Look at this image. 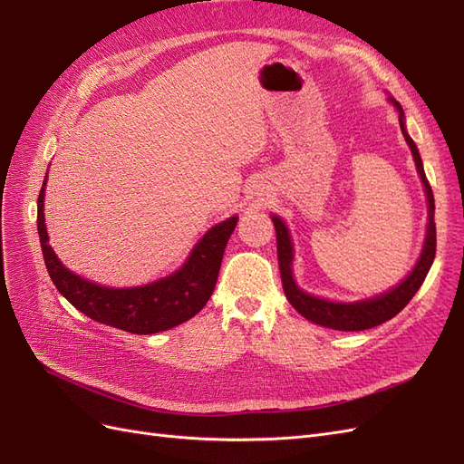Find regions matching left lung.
<instances>
[{"mask_svg":"<svg viewBox=\"0 0 464 464\" xmlns=\"http://www.w3.org/2000/svg\"><path fill=\"white\" fill-rule=\"evenodd\" d=\"M391 102L397 106L399 110V123L402 135L409 143L412 157L416 162V170L422 178V184L428 195V205H430V215H428V232H426V244L422 249V256H420L414 271L406 276L402 283L389 290L387 294H382L373 300H366V302H358V304H334L329 300H321L315 296H310L304 290H300L294 283L292 278V242H290V234L285 227V222L273 217L275 222V230H276V251H278V266H280V278H283V288L288 302L294 305V310L298 314H302L305 319H310L321 327H329V329H336V331H363V329H372L375 325H382V323L389 321L395 317L402 307L412 300L414 294L418 292V288L422 286L424 278L430 271V266L433 263L435 257V222H433V210H435V203H433V191L430 181L426 178L424 166H422V159H420V152L414 145V141L411 139V135L406 133L404 130V114H402V106L391 98Z\"/></svg>","mask_w":464,"mask_h":464,"instance_id":"8db88e82","label":"left lung"}]
</instances>
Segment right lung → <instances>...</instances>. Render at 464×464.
Listing matches in <instances>:
<instances>
[{
	"mask_svg": "<svg viewBox=\"0 0 464 464\" xmlns=\"http://www.w3.org/2000/svg\"><path fill=\"white\" fill-rule=\"evenodd\" d=\"M44 184L38 195V236L52 283L62 296L72 302L87 317L135 334H150L172 329L199 314L215 290L224 247L236 228L232 217L210 228L193 247L181 269L152 285L137 288H106L73 275L55 257L48 246L44 224Z\"/></svg>",
	"mask_w": 464,
	"mask_h": 464,
	"instance_id": "obj_1",
	"label": "right lung"
}]
</instances>
